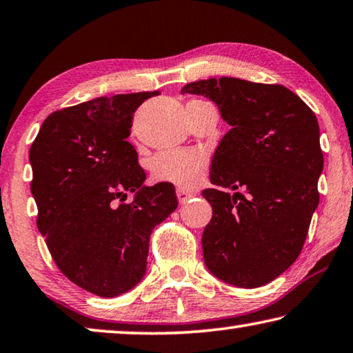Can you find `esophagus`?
<instances>
[{
	"mask_svg": "<svg viewBox=\"0 0 353 353\" xmlns=\"http://www.w3.org/2000/svg\"><path fill=\"white\" fill-rule=\"evenodd\" d=\"M176 194H177V199H179V204H185L187 201L193 196L192 193H188V192H185V190L183 188H177V192H176Z\"/></svg>",
	"mask_w": 353,
	"mask_h": 353,
	"instance_id": "34e87169",
	"label": "esophagus"
}]
</instances>
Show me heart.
<instances>
[{"instance_id": "heart-1", "label": "heart", "mask_w": 353, "mask_h": 353, "mask_svg": "<svg viewBox=\"0 0 353 353\" xmlns=\"http://www.w3.org/2000/svg\"><path fill=\"white\" fill-rule=\"evenodd\" d=\"M207 168V155L203 150H163L150 163L155 181L171 182L179 187H194Z\"/></svg>"}]
</instances>
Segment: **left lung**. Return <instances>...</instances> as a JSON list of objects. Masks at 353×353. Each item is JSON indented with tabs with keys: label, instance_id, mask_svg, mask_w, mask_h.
I'll use <instances>...</instances> for the list:
<instances>
[{
	"label": "left lung",
	"instance_id": "obj_1",
	"mask_svg": "<svg viewBox=\"0 0 353 353\" xmlns=\"http://www.w3.org/2000/svg\"><path fill=\"white\" fill-rule=\"evenodd\" d=\"M181 92L210 99L231 125L212 159L216 188L203 192L214 210L201 240L205 265L232 286H264L297 259L317 209L316 114L288 88L240 78L188 83Z\"/></svg>",
	"mask_w": 353,
	"mask_h": 353
}]
</instances>
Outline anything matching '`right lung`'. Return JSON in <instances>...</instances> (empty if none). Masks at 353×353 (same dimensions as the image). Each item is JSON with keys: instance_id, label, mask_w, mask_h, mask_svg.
Here are the masks:
<instances>
[{"instance_id": "1", "label": "right lung", "mask_w": 353, "mask_h": 353, "mask_svg": "<svg viewBox=\"0 0 353 353\" xmlns=\"http://www.w3.org/2000/svg\"><path fill=\"white\" fill-rule=\"evenodd\" d=\"M154 92L117 94L50 114L30 149L37 228L64 275L116 297L146 275L152 229L177 207L172 183L146 187L130 137L133 113ZM127 192L132 203H124Z\"/></svg>"}]
</instances>
